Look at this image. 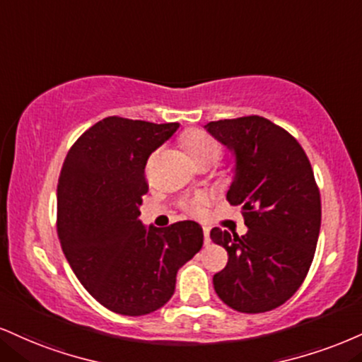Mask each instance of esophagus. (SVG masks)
Masks as SVG:
<instances>
[{
    "instance_id": "34e87169",
    "label": "esophagus",
    "mask_w": 362,
    "mask_h": 362,
    "mask_svg": "<svg viewBox=\"0 0 362 362\" xmlns=\"http://www.w3.org/2000/svg\"><path fill=\"white\" fill-rule=\"evenodd\" d=\"M204 243H206V246L211 243V236H209V228H204Z\"/></svg>"
}]
</instances>
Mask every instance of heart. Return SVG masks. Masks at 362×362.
Returning <instances> with one entry per match:
<instances>
[{
    "mask_svg": "<svg viewBox=\"0 0 362 362\" xmlns=\"http://www.w3.org/2000/svg\"><path fill=\"white\" fill-rule=\"evenodd\" d=\"M180 141L182 146L185 148L187 155L190 156V160L195 165H214L221 158V153H223L221 143L212 134L204 132V129H189V132L182 134ZM200 204H202V197H195L194 200H190V211H199Z\"/></svg>",
    "mask_w": 362,
    "mask_h": 362,
    "instance_id": "obj_1",
    "label": "heart"
}]
</instances>
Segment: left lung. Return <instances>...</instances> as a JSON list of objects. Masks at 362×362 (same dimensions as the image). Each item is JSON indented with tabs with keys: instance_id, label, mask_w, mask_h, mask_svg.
<instances>
[{
	"instance_id": "left-lung-1",
	"label": "left lung",
	"mask_w": 362,
	"mask_h": 362,
	"mask_svg": "<svg viewBox=\"0 0 362 362\" xmlns=\"http://www.w3.org/2000/svg\"><path fill=\"white\" fill-rule=\"evenodd\" d=\"M204 128L236 160L228 202L241 206L245 236L214 228L228 264L214 275L226 305L261 313L300 288L320 233V192L305 151L288 132L261 116L211 121Z\"/></svg>"
}]
</instances>
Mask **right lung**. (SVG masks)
Wrapping results in <instances>:
<instances>
[{
	"instance_id": "right-lung-1",
	"label": "right lung",
	"mask_w": 362,
	"mask_h": 362,
	"mask_svg": "<svg viewBox=\"0 0 362 362\" xmlns=\"http://www.w3.org/2000/svg\"><path fill=\"white\" fill-rule=\"evenodd\" d=\"M178 126L104 117L81 134L60 170L57 233L65 258L82 286L121 315L163 307L178 268L202 247V228L194 221L148 229L139 221L148 156Z\"/></svg>"
}]
</instances>
